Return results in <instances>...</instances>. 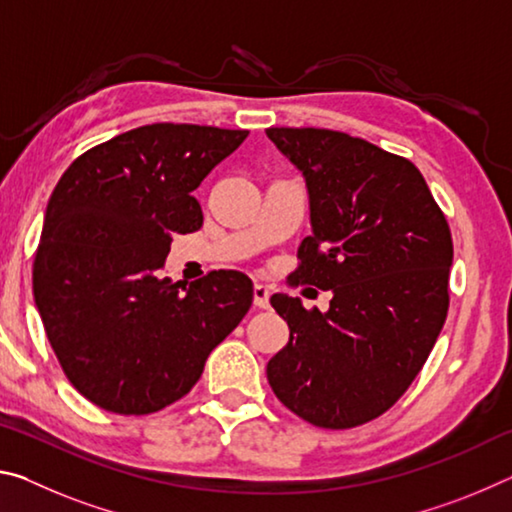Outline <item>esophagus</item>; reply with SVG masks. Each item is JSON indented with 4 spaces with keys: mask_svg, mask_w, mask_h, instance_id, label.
<instances>
[{
    "mask_svg": "<svg viewBox=\"0 0 512 512\" xmlns=\"http://www.w3.org/2000/svg\"><path fill=\"white\" fill-rule=\"evenodd\" d=\"M268 298H271V289L266 287V284H255L253 287V302H255V307H259V309H266L268 307Z\"/></svg>",
    "mask_w": 512,
    "mask_h": 512,
    "instance_id": "obj_1",
    "label": "esophagus"
}]
</instances>
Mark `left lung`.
Returning a JSON list of instances; mask_svg holds the SVG:
<instances>
[{
    "mask_svg": "<svg viewBox=\"0 0 512 512\" xmlns=\"http://www.w3.org/2000/svg\"><path fill=\"white\" fill-rule=\"evenodd\" d=\"M266 135L309 194L311 235L293 280L332 291L327 311L273 293L291 336L268 361V384L316 427H357L400 400L445 325L452 232L400 155L325 128Z\"/></svg>",
    "mask_w": 512,
    "mask_h": 512,
    "instance_id": "8db88e82",
    "label": "left lung"
}]
</instances>
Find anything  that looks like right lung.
I'll use <instances>...</instances> for the list:
<instances>
[{
	"label": "right lung",
	"mask_w": 512,
	"mask_h": 512,
	"mask_svg": "<svg viewBox=\"0 0 512 512\" xmlns=\"http://www.w3.org/2000/svg\"><path fill=\"white\" fill-rule=\"evenodd\" d=\"M248 131L151 124L76 158L49 198L33 298L76 391L146 415L192 391L210 352L253 305V282L162 275L173 235L203 225L194 189Z\"/></svg>",
	"instance_id": "right-lung-1"
}]
</instances>
